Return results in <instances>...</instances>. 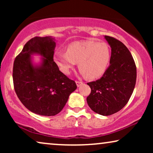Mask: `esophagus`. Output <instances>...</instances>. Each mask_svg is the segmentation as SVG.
<instances>
[{
  "mask_svg": "<svg viewBox=\"0 0 153 153\" xmlns=\"http://www.w3.org/2000/svg\"><path fill=\"white\" fill-rule=\"evenodd\" d=\"M76 85H77V87H79V86H81V85L83 84V82H82V81H76Z\"/></svg>",
  "mask_w": 153,
  "mask_h": 153,
  "instance_id": "1",
  "label": "esophagus"
}]
</instances>
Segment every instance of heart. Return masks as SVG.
Masks as SVG:
<instances>
[{
	"instance_id": "obj_1",
	"label": "heart",
	"mask_w": 153,
	"mask_h": 153,
	"mask_svg": "<svg viewBox=\"0 0 153 153\" xmlns=\"http://www.w3.org/2000/svg\"><path fill=\"white\" fill-rule=\"evenodd\" d=\"M111 56V51L107 43L88 39L70 44L66 51H56L53 59L64 74H70L78 62L81 74L94 79L105 73L109 65Z\"/></svg>"
}]
</instances>
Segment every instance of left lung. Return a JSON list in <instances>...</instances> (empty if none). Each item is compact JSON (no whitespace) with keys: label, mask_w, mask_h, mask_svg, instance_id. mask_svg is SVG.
Wrapping results in <instances>:
<instances>
[{"label":"left lung","mask_w":153,"mask_h":153,"mask_svg":"<svg viewBox=\"0 0 153 153\" xmlns=\"http://www.w3.org/2000/svg\"><path fill=\"white\" fill-rule=\"evenodd\" d=\"M104 38L111 49L110 65L101 78L87 83L91 89L87 103L94 112L110 116L128 102L135 87L137 68L124 44L107 35Z\"/></svg>","instance_id":"8db88e82"}]
</instances>
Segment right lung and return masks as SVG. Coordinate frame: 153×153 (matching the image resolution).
I'll use <instances>...</instances> for the list:
<instances>
[{"label":"right lung","instance_id":"obj_1","mask_svg":"<svg viewBox=\"0 0 153 153\" xmlns=\"http://www.w3.org/2000/svg\"><path fill=\"white\" fill-rule=\"evenodd\" d=\"M56 39L52 36L35 37L24 45L13 66L15 92L22 103L40 116H55L61 111L69 96L76 89L53 61ZM33 55H39L35 64Z\"/></svg>","mask_w":153,"mask_h":153}]
</instances>
